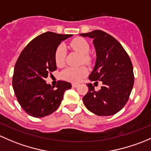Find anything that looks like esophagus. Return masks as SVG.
<instances>
[{"mask_svg":"<svg viewBox=\"0 0 151 151\" xmlns=\"http://www.w3.org/2000/svg\"><path fill=\"white\" fill-rule=\"evenodd\" d=\"M79 86V83H72V86L74 87V88H76V87H78Z\"/></svg>","mask_w":151,"mask_h":151,"instance_id":"obj_1","label":"esophagus"}]
</instances>
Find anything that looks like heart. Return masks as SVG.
I'll return each mask as SVG.
<instances>
[{"instance_id":"heart-1","label":"heart","mask_w":151,"mask_h":151,"mask_svg":"<svg viewBox=\"0 0 151 151\" xmlns=\"http://www.w3.org/2000/svg\"><path fill=\"white\" fill-rule=\"evenodd\" d=\"M70 46L74 49L80 53L82 55V61L84 63H90V57L88 52L90 50V46L88 42L85 38L81 37H78L74 38L70 43ZM65 58V49L64 46L60 45L57 47L55 52L54 59H55L56 65L59 67H61L64 65ZM87 69L84 67H79V68H73L69 67L65 68L62 72V78L68 81L78 82L84 77L87 74Z\"/></svg>"}]
</instances>
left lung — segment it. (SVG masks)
Here are the masks:
<instances>
[{
    "mask_svg": "<svg viewBox=\"0 0 151 151\" xmlns=\"http://www.w3.org/2000/svg\"><path fill=\"white\" fill-rule=\"evenodd\" d=\"M80 35L93 38L97 54L95 65L88 78L103 84L100 90L95 91L94 86L88 83L83 104L97 116L116 114L126 105L133 88L134 77L131 60L122 44L104 31L96 29Z\"/></svg>",
    "mask_w": 151,
    "mask_h": 151,
    "instance_id": "8db88e82",
    "label": "left lung"
}]
</instances>
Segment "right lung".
Masks as SVG:
<instances>
[{
    "mask_svg": "<svg viewBox=\"0 0 151 151\" xmlns=\"http://www.w3.org/2000/svg\"><path fill=\"white\" fill-rule=\"evenodd\" d=\"M73 35L53 32L42 33L32 40L19 56L14 66L12 85L22 109L35 118L52 114L60 107L71 84L59 81L56 89L45 78L57 70L55 52L61 41Z\"/></svg>",
    "mask_w": 151,
    "mask_h": 151,
    "instance_id": "1",
    "label": "right lung"
}]
</instances>
